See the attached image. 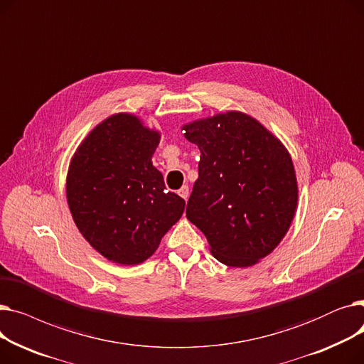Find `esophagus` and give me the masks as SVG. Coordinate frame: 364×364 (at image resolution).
<instances>
[{
	"label": "esophagus",
	"instance_id": "34e87169",
	"mask_svg": "<svg viewBox=\"0 0 364 364\" xmlns=\"http://www.w3.org/2000/svg\"><path fill=\"white\" fill-rule=\"evenodd\" d=\"M178 195H180L184 200H187V198H188V186H183V187L178 190Z\"/></svg>",
	"mask_w": 364,
	"mask_h": 364
}]
</instances>
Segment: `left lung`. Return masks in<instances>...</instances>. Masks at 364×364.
Wrapping results in <instances>:
<instances>
[{"instance_id":"8db88e82","label":"left lung","mask_w":364,"mask_h":364,"mask_svg":"<svg viewBox=\"0 0 364 364\" xmlns=\"http://www.w3.org/2000/svg\"><path fill=\"white\" fill-rule=\"evenodd\" d=\"M200 150L186 217L228 267L269 255L295 215L298 186L288 150L258 121L227 112L183 127Z\"/></svg>"}]
</instances>
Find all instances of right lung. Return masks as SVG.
Returning <instances> with one entry per match:
<instances>
[{
  "label": "right lung",
  "mask_w": 364,
  "mask_h": 364,
  "mask_svg": "<svg viewBox=\"0 0 364 364\" xmlns=\"http://www.w3.org/2000/svg\"><path fill=\"white\" fill-rule=\"evenodd\" d=\"M159 132L129 113L95 127L70 162L66 196L73 221L107 259L140 264L158 250L184 213L186 202L168 192L151 164Z\"/></svg>",
  "instance_id": "1"
}]
</instances>
